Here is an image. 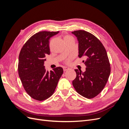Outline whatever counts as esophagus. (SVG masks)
I'll return each instance as SVG.
<instances>
[{
    "label": "esophagus",
    "instance_id": "obj_1",
    "mask_svg": "<svg viewBox=\"0 0 129 129\" xmlns=\"http://www.w3.org/2000/svg\"><path fill=\"white\" fill-rule=\"evenodd\" d=\"M69 67H63V71H64V72L67 71H68V70H69Z\"/></svg>",
    "mask_w": 129,
    "mask_h": 129
}]
</instances>
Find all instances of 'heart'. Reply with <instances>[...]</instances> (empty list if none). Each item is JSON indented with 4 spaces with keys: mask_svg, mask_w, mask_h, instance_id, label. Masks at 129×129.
Here are the masks:
<instances>
[{
    "mask_svg": "<svg viewBox=\"0 0 129 129\" xmlns=\"http://www.w3.org/2000/svg\"><path fill=\"white\" fill-rule=\"evenodd\" d=\"M68 37H69V36H66V37H64V39L66 38H68ZM70 61H71V58H69V59H68V60H67V63H69V62H70Z\"/></svg>",
    "mask_w": 129,
    "mask_h": 129,
    "instance_id": "b5f03b06",
    "label": "heart"
}]
</instances>
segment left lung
Wrapping results in <instances>:
<instances>
[{
	"mask_svg": "<svg viewBox=\"0 0 129 129\" xmlns=\"http://www.w3.org/2000/svg\"><path fill=\"white\" fill-rule=\"evenodd\" d=\"M79 42V57L84 56L83 61L85 71L75 69L76 77L73 81L76 91L87 99H92L102 91L110 74V64L107 53L101 42L87 31L72 32Z\"/></svg>",
	"mask_w": 129,
	"mask_h": 129,
	"instance_id": "8db88e82",
	"label": "left lung"
}]
</instances>
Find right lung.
<instances>
[{
  "instance_id": "add662e5",
  "label": "right lung",
  "mask_w": 129,
  "mask_h": 129,
  "mask_svg": "<svg viewBox=\"0 0 129 129\" xmlns=\"http://www.w3.org/2000/svg\"><path fill=\"white\" fill-rule=\"evenodd\" d=\"M58 32L41 31L33 35L22 47L19 56V77L27 93L34 100L44 101L51 96L63 73L56 67L46 71V56L50 54L49 39Z\"/></svg>"
}]
</instances>
